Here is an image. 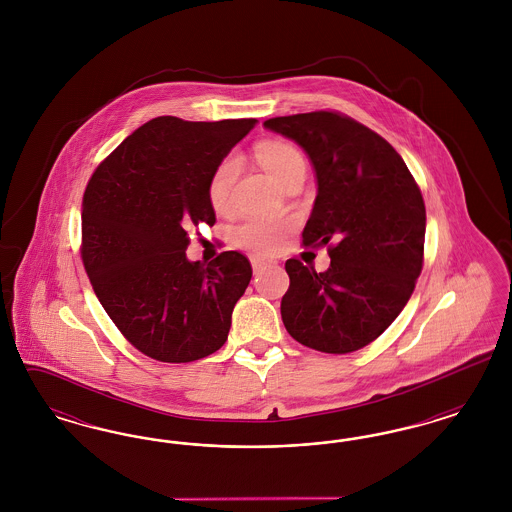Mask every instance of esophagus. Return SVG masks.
Listing matches in <instances>:
<instances>
[{
  "label": "esophagus",
  "instance_id": "1",
  "mask_svg": "<svg viewBox=\"0 0 512 512\" xmlns=\"http://www.w3.org/2000/svg\"><path fill=\"white\" fill-rule=\"evenodd\" d=\"M274 265V261H268V259H263V257H251V267L255 272H259V270H263V268L272 267Z\"/></svg>",
  "mask_w": 512,
  "mask_h": 512
}]
</instances>
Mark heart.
I'll return each mask as SVG.
<instances>
[{
  "label": "heart",
  "mask_w": 512,
  "mask_h": 512,
  "mask_svg": "<svg viewBox=\"0 0 512 512\" xmlns=\"http://www.w3.org/2000/svg\"><path fill=\"white\" fill-rule=\"evenodd\" d=\"M257 161L267 169L272 178L286 186L288 180L299 172H305V159L297 147L284 140H267L255 147ZM240 163L236 157H224L215 171L211 172L207 182V197L211 207L217 213H228L232 207V192ZM290 219H267L251 217L234 228V244L255 251V253H274L278 251L288 234L292 232Z\"/></svg>",
  "instance_id": "b5f03b06"
}]
</instances>
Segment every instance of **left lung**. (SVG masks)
<instances>
[{
    "mask_svg": "<svg viewBox=\"0 0 512 512\" xmlns=\"http://www.w3.org/2000/svg\"><path fill=\"white\" fill-rule=\"evenodd\" d=\"M303 147L317 172L303 245H328L330 268L286 261L280 313L293 340L322 353H351L376 340L407 305L422 270L426 207L393 147L336 111L265 121Z\"/></svg>",
    "mask_w": 512,
    "mask_h": 512,
    "instance_id": "1",
    "label": "left lung"
}]
</instances>
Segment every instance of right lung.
I'll list each match as a JSON object with an SVG mask.
<instances>
[{
    "instance_id": "right-lung-1",
    "label": "right lung",
    "mask_w": 512,
    "mask_h": 512,
    "mask_svg": "<svg viewBox=\"0 0 512 512\" xmlns=\"http://www.w3.org/2000/svg\"><path fill=\"white\" fill-rule=\"evenodd\" d=\"M255 124L157 117L134 130L86 186L82 263L122 336L155 361L192 363L228 338L251 265L238 251L203 265L186 249L199 224H215L211 172Z\"/></svg>"
}]
</instances>
